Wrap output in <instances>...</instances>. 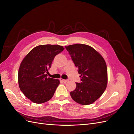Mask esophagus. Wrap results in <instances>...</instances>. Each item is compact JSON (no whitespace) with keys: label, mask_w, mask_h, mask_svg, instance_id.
Wrapping results in <instances>:
<instances>
[{"label":"esophagus","mask_w":134,"mask_h":134,"mask_svg":"<svg viewBox=\"0 0 134 134\" xmlns=\"http://www.w3.org/2000/svg\"><path fill=\"white\" fill-rule=\"evenodd\" d=\"M60 80L63 81V82L64 83H66L68 82V80H65V79H63L62 78H60Z\"/></svg>","instance_id":"34e87169"}]
</instances>
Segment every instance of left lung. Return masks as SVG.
I'll list each match as a JSON object with an SVG mask.
<instances>
[{"mask_svg": "<svg viewBox=\"0 0 134 134\" xmlns=\"http://www.w3.org/2000/svg\"><path fill=\"white\" fill-rule=\"evenodd\" d=\"M80 75V83H76L70 96L75 102L82 105L94 103L106 89L107 68L104 59L90 46L74 44L65 46Z\"/></svg>", "mask_w": 134, "mask_h": 134, "instance_id": "obj_1", "label": "left lung"}]
</instances>
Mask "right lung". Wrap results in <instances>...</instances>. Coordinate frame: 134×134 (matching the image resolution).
<instances>
[{
  "label": "right lung",
  "mask_w": 134,
  "mask_h": 134,
  "mask_svg": "<svg viewBox=\"0 0 134 134\" xmlns=\"http://www.w3.org/2000/svg\"><path fill=\"white\" fill-rule=\"evenodd\" d=\"M64 50L62 46L42 44L34 47L20 64L18 81L20 90L35 103H43L53 97L59 79L47 78L55 56Z\"/></svg>",
  "instance_id": "obj_1"
}]
</instances>
